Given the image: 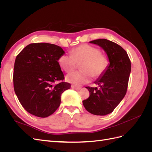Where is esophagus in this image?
<instances>
[{
	"instance_id": "obj_1",
	"label": "esophagus",
	"mask_w": 152,
	"mask_h": 152,
	"mask_svg": "<svg viewBox=\"0 0 152 152\" xmlns=\"http://www.w3.org/2000/svg\"><path fill=\"white\" fill-rule=\"evenodd\" d=\"M72 88L73 89H75V90L79 91V90H80V89H81V87H80L76 86H75V85H72Z\"/></svg>"
}]
</instances>
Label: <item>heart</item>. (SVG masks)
Instances as JSON below:
<instances>
[{
    "label": "heart",
    "mask_w": 152,
    "mask_h": 152,
    "mask_svg": "<svg viewBox=\"0 0 152 152\" xmlns=\"http://www.w3.org/2000/svg\"><path fill=\"white\" fill-rule=\"evenodd\" d=\"M59 65L66 72L74 70L79 64L82 70L73 72L66 80L76 86H81L93 79L102 77L108 70L110 61L101 50L89 44H82L72 50V54H64L58 59Z\"/></svg>",
    "instance_id": "b5f03b06"
}]
</instances>
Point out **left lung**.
Returning <instances> with one entry per match:
<instances>
[{
  "instance_id": "8db88e82",
  "label": "left lung",
  "mask_w": 152,
  "mask_h": 152,
  "mask_svg": "<svg viewBox=\"0 0 152 152\" xmlns=\"http://www.w3.org/2000/svg\"><path fill=\"white\" fill-rule=\"evenodd\" d=\"M97 44L107 53L110 65L104 74L96 80L98 87H86L89 98L82 103L87 111L96 115H105L112 113L125 96L131 64L127 52L121 45L105 39L90 41Z\"/></svg>"
}]
</instances>
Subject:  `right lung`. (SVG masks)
<instances>
[{"instance_id":"1","label":"right lung","mask_w":152,"mask_h":152,"mask_svg":"<svg viewBox=\"0 0 152 152\" xmlns=\"http://www.w3.org/2000/svg\"><path fill=\"white\" fill-rule=\"evenodd\" d=\"M63 49L49 43L30 44L17 55L13 73L15 92L27 112L39 117L52 115L61 96L70 88L58 62ZM56 81L57 85L54 83Z\"/></svg>"}]
</instances>
